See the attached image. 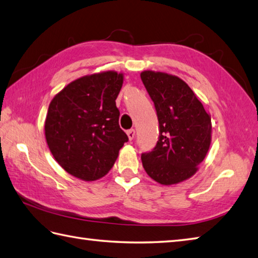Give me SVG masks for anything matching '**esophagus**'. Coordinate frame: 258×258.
<instances>
[{
	"label": "esophagus",
	"mask_w": 258,
	"mask_h": 258,
	"mask_svg": "<svg viewBox=\"0 0 258 258\" xmlns=\"http://www.w3.org/2000/svg\"><path fill=\"white\" fill-rule=\"evenodd\" d=\"M135 135H136V131H135V129H130V130H128V131H127V136H128L129 140H133V139L135 138Z\"/></svg>",
	"instance_id": "obj_1"
}]
</instances>
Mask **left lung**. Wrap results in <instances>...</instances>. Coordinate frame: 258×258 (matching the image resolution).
<instances>
[{
    "instance_id": "left-lung-1",
    "label": "left lung",
    "mask_w": 258,
    "mask_h": 258,
    "mask_svg": "<svg viewBox=\"0 0 258 258\" xmlns=\"http://www.w3.org/2000/svg\"><path fill=\"white\" fill-rule=\"evenodd\" d=\"M141 80L155 103L159 140L143 154L148 176L161 185L185 181L198 171L212 143V119L187 83L169 73L145 70Z\"/></svg>"
}]
</instances>
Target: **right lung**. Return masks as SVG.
Returning <instances> with one entry per match:
<instances>
[{
    "mask_svg": "<svg viewBox=\"0 0 258 258\" xmlns=\"http://www.w3.org/2000/svg\"><path fill=\"white\" fill-rule=\"evenodd\" d=\"M122 83L121 72L93 73L70 82L51 100L46 144L57 164L78 179L106 176L128 141L115 106Z\"/></svg>",
    "mask_w": 258,
    "mask_h": 258,
    "instance_id": "1",
    "label": "right lung"
}]
</instances>
